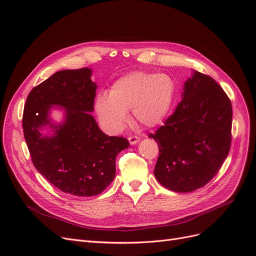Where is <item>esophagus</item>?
Wrapping results in <instances>:
<instances>
[{
	"instance_id": "obj_1",
	"label": "esophagus",
	"mask_w": 256,
	"mask_h": 256,
	"mask_svg": "<svg viewBox=\"0 0 256 256\" xmlns=\"http://www.w3.org/2000/svg\"><path fill=\"white\" fill-rule=\"evenodd\" d=\"M128 141L131 145H136L138 141H140V138H138L136 136H131L128 138Z\"/></svg>"
}]
</instances>
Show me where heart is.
<instances>
[{
	"instance_id": "b5f03b06",
	"label": "heart",
	"mask_w": 256,
	"mask_h": 256,
	"mask_svg": "<svg viewBox=\"0 0 256 256\" xmlns=\"http://www.w3.org/2000/svg\"><path fill=\"white\" fill-rule=\"evenodd\" d=\"M176 82L164 74L134 72L116 80L110 94L96 98L95 110L104 126L118 132L128 120V110L145 127H157L171 111Z\"/></svg>"
}]
</instances>
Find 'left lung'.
Masks as SVG:
<instances>
[{
    "label": "left lung",
    "instance_id": "8db88e82",
    "mask_svg": "<svg viewBox=\"0 0 256 256\" xmlns=\"http://www.w3.org/2000/svg\"><path fill=\"white\" fill-rule=\"evenodd\" d=\"M232 116V104L220 85L193 72L174 113L150 136L159 146L156 180L174 192L204 187L228 154Z\"/></svg>",
    "mask_w": 256,
    "mask_h": 256
}]
</instances>
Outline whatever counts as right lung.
I'll list each match as a JSON object with an SVG mask.
<instances>
[{
    "instance_id": "add662e5",
    "label": "right lung",
    "mask_w": 256,
    "mask_h": 256,
    "mask_svg": "<svg viewBox=\"0 0 256 256\" xmlns=\"http://www.w3.org/2000/svg\"><path fill=\"white\" fill-rule=\"evenodd\" d=\"M90 76V68L52 74L30 92L22 118L37 171L54 187L74 196L100 194L114 180L116 156L129 147L127 138L104 134L90 115L97 90ZM54 105L64 111L60 124L50 118ZM47 126L51 136L42 134Z\"/></svg>"
}]
</instances>
